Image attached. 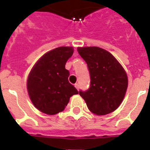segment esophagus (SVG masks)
<instances>
[{"label": "esophagus", "mask_w": 150, "mask_h": 150, "mask_svg": "<svg viewBox=\"0 0 150 150\" xmlns=\"http://www.w3.org/2000/svg\"><path fill=\"white\" fill-rule=\"evenodd\" d=\"M75 88H76V89H78V90L79 89V85L78 84V83H75Z\"/></svg>", "instance_id": "1"}]
</instances>
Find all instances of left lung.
<instances>
[{"instance_id": "8db88e82", "label": "left lung", "mask_w": 150, "mask_h": 150, "mask_svg": "<svg viewBox=\"0 0 150 150\" xmlns=\"http://www.w3.org/2000/svg\"><path fill=\"white\" fill-rule=\"evenodd\" d=\"M79 54L87 64L90 87L79 95L89 110L96 115L114 111L122 102L128 88V76L117 59L97 47H78Z\"/></svg>"}]
</instances>
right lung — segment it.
Listing matches in <instances>:
<instances>
[{
  "instance_id": "add662e5",
  "label": "right lung",
  "mask_w": 150,
  "mask_h": 150,
  "mask_svg": "<svg viewBox=\"0 0 150 150\" xmlns=\"http://www.w3.org/2000/svg\"><path fill=\"white\" fill-rule=\"evenodd\" d=\"M72 47H60L46 53L32 68L27 89L33 105L44 114L54 115L64 110L73 95L79 93L68 82L65 64L72 56Z\"/></svg>"
}]
</instances>
